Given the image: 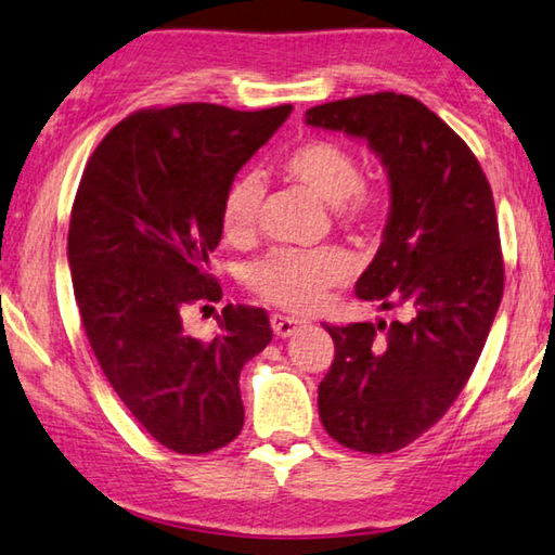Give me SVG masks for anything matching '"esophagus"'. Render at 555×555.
Masks as SVG:
<instances>
[{"label": "esophagus", "mask_w": 555, "mask_h": 555, "mask_svg": "<svg viewBox=\"0 0 555 555\" xmlns=\"http://www.w3.org/2000/svg\"><path fill=\"white\" fill-rule=\"evenodd\" d=\"M270 324H272V332H275V337L285 339V337H293V334L297 332V326L302 322H297V320H293V317H285V314H272Z\"/></svg>", "instance_id": "obj_1"}]
</instances>
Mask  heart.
<instances>
[{
    "instance_id": "b5f03b06",
    "label": "heart",
    "mask_w": 555,
    "mask_h": 555,
    "mask_svg": "<svg viewBox=\"0 0 555 555\" xmlns=\"http://www.w3.org/2000/svg\"><path fill=\"white\" fill-rule=\"evenodd\" d=\"M283 169L289 179L310 189L341 223L371 225L384 211V198L363 184L357 154L334 140H307L287 154ZM266 184L256 171H245L231 181L223 196L221 225L231 241H245L256 233ZM353 262L347 250H275L245 272L248 285L268 302L289 312H312L324 302L332 287L351 278Z\"/></svg>"
}]
</instances>
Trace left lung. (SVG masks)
Wrapping results in <instances>:
<instances>
[{"label":"left lung","mask_w":555,"mask_h":555,"mask_svg":"<svg viewBox=\"0 0 555 555\" xmlns=\"http://www.w3.org/2000/svg\"><path fill=\"white\" fill-rule=\"evenodd\" d=\"M305 122L363 140L388 175L384 241L357 297L405 320L324 324L334 361L317 403L344 448L396 452L457 401L492 330L504 293L492 189L460 134L411 95L334 100Z\"/></svg>","instance_id":"8db88e82"}]
</instances>
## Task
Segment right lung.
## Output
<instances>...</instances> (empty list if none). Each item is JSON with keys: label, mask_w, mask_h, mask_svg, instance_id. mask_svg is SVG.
I'll return each mask as SVG.
<instances>
[{"label": "right lung", "mask_w": 555, "mask_h": 555, "mask_svg": "<svg viewBox=\"0 0 555 555\" xmlns=\"http://www.w3.org/2000/svg\"><path fill=\"white\" fill-rule=\"evenodd\" d=\"M289 113L211 103L134 113L98 144L73 202L68 266L90 347L127 411L181 455L235 440L241 369L272 339L260 307L225 305L208 341L184 332L181 310L221 299L208 253L223 196Z\"/></svg>", "instance_id": "obj_1"}]
</instances>
